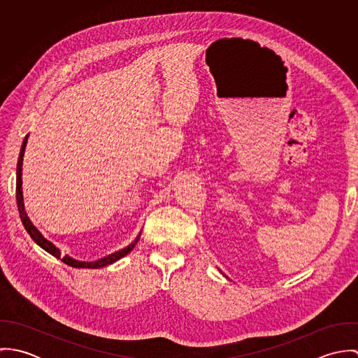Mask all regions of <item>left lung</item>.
<instances>
[{"instance_id":"obj_1","label":"left lung","mask_w":358,"mask_h":358,"mask_svg":"<svg viewBox=\"0 0 358 358\" xmlns=\"http://www.w3.org/2000/svg\"><path fill=\"white\" fill-rule=\"evenodd\" d=\"M226 278H227V277H226Z\"/></svg>"}]
</instances>
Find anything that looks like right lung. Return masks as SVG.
Here are the masks:
<instances>
[{
	"label": "right lung",
	"mask_w": 358,
	"mask_h": 358,
	"mask_svg": "<svg viewBox=\"0 0 358 358\" xmlns=\"http://www.w3.org/2000/svg\"><path fill=\"white\" fill-rule=\"evenodd\" d=\"M27 139H29V134H27L26 138L23 139L22 149H20V154H19V159H17V166H16V201H17V209H19V215H20L22 223H23L24 229L27 230V233L30 234V237L34 240V243H36L37 245H40V247H41L44 251H47L48 254H51L52 256L60 259L63 263H66V264H69V266H71V267H78V268H99V267L108 266V264H111V263L120 260L121 257L128 255V254L135 248L136 243L139 241L142 231H139V234L136 236V238H135L129 245H127L125 248H122V250H120V251H117V252H114V254H110V255L101 257V259H98V260H94V262H83V260H77V259H74V257H71V256L60 255V250L40 233V230L31 223L30 217L27 216L26 209H24V203H23V192H22V165H23V155H24V150H26Z\"/></svg>",
	"instance_id": "right-lung-1"
}]
</instances>
